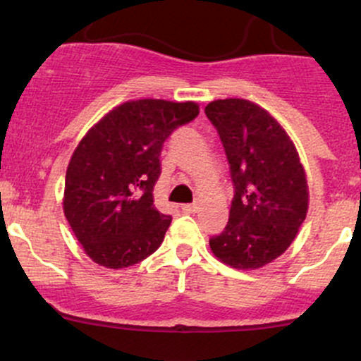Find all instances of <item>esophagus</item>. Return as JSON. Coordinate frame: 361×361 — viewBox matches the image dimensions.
<instances>
[{"label": "esophagus", "instance_id": "34e87169", "mask_svg": "<svg viewBox=\"0 0 361 361\" xmlns=\"http://www.w3.org/2000/svg\"><path fill=\"white\" fill-rule=\"evenodd\" d=\"M181 210H183L185 214H195L198 210V205L197 204H186L181 207Z\"/></svg>", "mask_w": 361, "mask_h": 361}]
</instances>
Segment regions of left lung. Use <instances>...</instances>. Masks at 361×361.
<instances>
[{"instance_id":"8db88e82","label":"left lung","mask_w":361,"mask_h":361,"mask_svg":"<svg viewBox=\"0 0 361 361\" xmlns=\"http://www.w3.org/2000/svg\"><path fill=\"white\" fill-rule=\"evenodd\" d=\"M205 115L221 135L234 183L229 222L210 250L231 268L256 270L297 238L309 209L307 175L287 130L263 106L226 98L210 102Z\"/></svg>"}]
</instances>
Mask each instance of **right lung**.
Listing matches in <instances>:
<instances>
[{
  "mask_svg": "<svg viewBox=\"0 0 361 361\" xmlns=\"http://www.w3.org/2000/svg\"><path fill=\"white\" fill-rule=\"evenodd\" d=\"M198 103L126 102L86 132L66 171L62 209L86 256L118 270L163 243L171 217L154 207L163 142L197 117Z\"/></svg>",
  "mask_w": 361,
  "mask_h": 361,
  "instance_id": "1",
  "label": "right lung"
}]
</instances>
